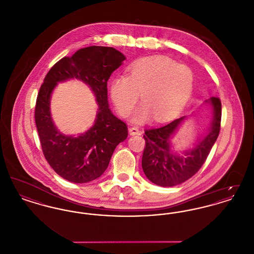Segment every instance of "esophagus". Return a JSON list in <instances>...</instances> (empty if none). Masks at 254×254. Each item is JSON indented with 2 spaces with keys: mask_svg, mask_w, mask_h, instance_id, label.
I'll return each mask as SVG.
<instances>
[{
  "mask_svg": "<svg viewBox=\"0 0 254 254\" xmlns=\"http://www.w3.org/2000/svg\"><path fill=\"white\" fill-rule=\"evenodd\" d=\"M128 131H129V134H130V135H138V134H140V130H139V128H138V127H130V128L128 129Z\"/></svg>",
  "mask_w": 254,
  "mask_h": 254,
  "instance_id": "34e87169",
  "label": "esophagus"
}]
</instances>
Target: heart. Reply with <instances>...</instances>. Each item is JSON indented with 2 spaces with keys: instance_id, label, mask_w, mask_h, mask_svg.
I'll list each match as a JSON object with an SVG mask.
<instances>
[{
  "instance_id": "1",
  "label": "heart",
  "mask_w": 254,
  "mask_h": 254,
  "mask_svg": "<svg viewBox=\"0 0 254 254\" xmlns=\"http://www.w3.org/2000/svg\"><path fill=\"white\" fill-rule=\"evenodd\" d=\"M192 70L163 56H149L134 62L129 76L118 75L110 84V96L123 117L128 116L136 103H143L133 114L132 121L145 123L154 117L164 122L177 115L191 96Z\"/></svg>"
}]
</instances>
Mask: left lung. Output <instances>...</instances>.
I'll return each instance as SVG.
<instances>
[{
  "mask_svg": "<svg viewBox=\"0 0 254 254\" xmlns=\"http://www.w3.org/2000/svg\"><path fill=\"white\" fill-rule=\"evenodd\" d=\"M205 104L211 108L212 119L207 131L194 143L192 148L178 153L172 149L171 144V139L188 116L145 130L142 168L149 181L161 187L177 186L191 178L203 166L217 140L222 115L219 98L211 97Z\"/></svg>",
  "mask_w": 254,
  "mask_h": 254,
  "instance_id": "obj_1",
  "label": "left lung"
}]
</instances>
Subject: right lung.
<instances>
[{"mask_svg": "<svg viewBox=\"0 0 254 254\" xmlns=\"http://www.w3.org/2000/svg\"><path fill=\"white\" fill-rule=\"evenodd\" d=\"M126 56L109 47L92 46L57 62L47 74L37 97L35 122L44 155L54 171L67 181L83 184L99 178L109 167L116 146L127 137V125L109 109L108 81ZM79 79L88 85L98 109L94 126L77 136L57 128L50 112L52 92L59 82Z\"/></svg>", "mask_w": 254, "mask_h": 254, "instance_id": "add662e5", "label": "right lung"}]
</instances>
